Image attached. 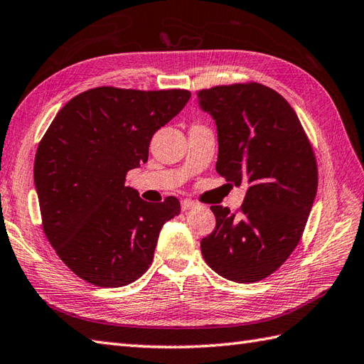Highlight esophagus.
Segmentation results:
<instances>
[{
    "label": "esophagus",
    "mask_w": 364,
    "mask_h": 364,
    "mask_svg": "<svg viewBox=\"0 0 364 364\" xmlns=\"http://www.w3.org/2000/svg\"><path fill=\"white\" fill-rule=\"evenodd\" d=\"M198 205L196 202H192V200H181V210L183 211H191V210H196Z\"/></svg>",
    "instance_id": "esophagus-1"
}]
</instances>
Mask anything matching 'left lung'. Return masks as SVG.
<instances>
[{
    "label": "left lung",
    "mask_w": 364,
    "mask_h": 364,
    "mask_svg": "<svg viewBox=\"0 0 364 364\" xmlns=\"http://www.w3.org/2000/svg\"><path fill=\"white\" fill-rule=\"evenodd\" d=\"M215 122V170L247 194L236 213L214 205L215 228L200 242L214 272L255 283L274 274L296 249L318 191V164L296 111L259 82L197 92Z\"/></svg>",
    "instance_id": "left-lung-1"
}]
</instances>
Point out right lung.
<instances>
[{
  "label": "right lung",
  "mask_w": 364,
  "mask_h": 364,
  "mask_svg": "<svg viewBox=\"0 0 364 364\" xmlns=\"http://www.w3.org/2000/svg\"><path fill=\"white\" fill-rule=\"evenodd\" d=\"M189 98L184 89L95 87L73 97L46 129L34 161L43 233L84 282L119 288L150 267L180 202H144L125 186L127 173L149 161L153 134Z\"/></svg>",
  "instance_id": "right-lung-1"
}]
</instances>
